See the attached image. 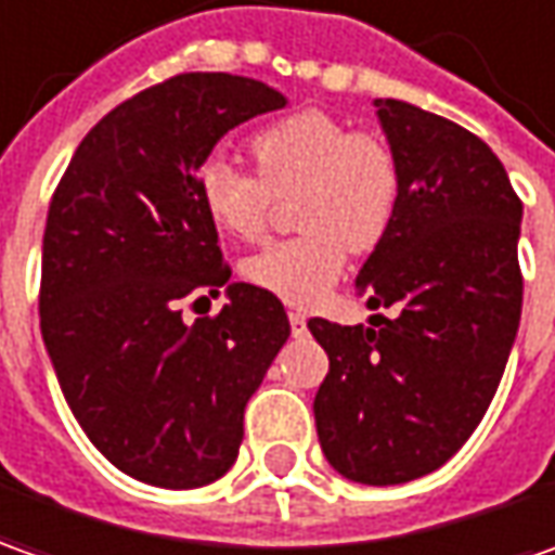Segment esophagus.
I'll return each mask as SVG.
<instances>
[{"label": "esophagus", "instance_id": "obj_1", "mask_svg": "<svg viewBox=\"0 0 555 555\" xmlns=\"http://www.w3.org/2000/svg\"><path fill=\"white\" fill-rule=\"evenodd\" d=\"M288 322H292V332H295V335H304V332H307V313L292 310V313H288Z\"/></svg>", "mask_w": 555, "mask_h": 555}]
</instances>
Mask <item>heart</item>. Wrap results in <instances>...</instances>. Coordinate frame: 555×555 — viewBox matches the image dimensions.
Listing matches in <instances>:
<instances>
[{"label": "heart", "mask_w": 555, "mask_h": 555, "mask_svg": "<svg viewBox=\"0 0 555 555\" xmlns=\"http://www.w3.org/2000/svg\"><path fill=\"white\" fill-rule=\"evenodd\" d=\"M248 150L258 178L223 159L202 165V208L223 233L260 240L276 202L297 196L295 227L304 233L260 248L242 263V276L285 304L313 307L350 251L369 255L390 233L402 193L396 153L325 109H300L260 128Z\"/></svg>", "instance_id": "b5f03b06"}]
</instances>
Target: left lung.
<instances>
[{
    "label": "left lung",
    "mask_w": 555,
    "mask_h": 555,
    "mask_svg": "<svg viewBox=\"0 0 555 555\" xmlns=\"http://www.w3.org/2000/svg\"><path fill=\"white\" fill-rule=\"evenodd\" d=\"M402 193L356 276L369 325L310 319L328 353L315 392L328 464L365 486L439 469L498 392L522 315V202L491 146L421 106L377 98Z\"/></svg>",
    "instance_id": "obj_1"
}]
</instances>
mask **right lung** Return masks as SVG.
Returning a JSON list of instances; mask_svg holds the SVG:
<instances>
[{"instance_id": "1", "label": "right lung", "mask_w": 555, "mask_h": 555, "mask_svg": "<svg viewBox=\"0 0 555 555\" xmlns=\"http://www.w3.org/2000/svg\"><path fill=\"white\" fill-rule=\"evenodd\" d=\"M282 106L258 79L171 76L109 109L51 196L42 340L91 446L146 486L199 488L233 467L245 405L292 335L279 297L230 285L196 190L230 128ZM223 284L224 310L186 326L182 300Z\"/></svg>"}]
</instances>
